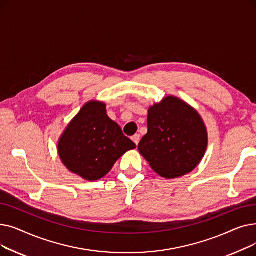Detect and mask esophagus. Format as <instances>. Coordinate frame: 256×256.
I'll return each instance as SVG.
<instances>
[{
  "label": "esophagus",
  "instance_id": "1",
  "mask_svg": "<svg viewBox=\"0 0 256 256\" xmlns=\"http://www.w3.org/2000/svg\"><path fill=\"white\" fill-rule=\"evenodd\" d=\"M132 140L135 142V144L136 145H138L139 144V141H140V135L139 134H136V135H134L132 137Z\"/></svg>",
  "mask_w": 256,
  "mask_h": 256
}]
</instances>
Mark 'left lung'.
I'll use <instances>...</instances> for the list:
<instances>
[{
	"mask_svg": "<svg viewBox=\"0 0 256 256\" xmlns=\"http://www.w3.org/2000/svg\"><path fill=\"white\" fill-rule=\"evenodd\" d=\"M148 132L138 150L162 178H176L194 170L208 147L202 118L191 106L166 96L148 109Z\"/></svg>",
	"mask_w": 256,
	"mask_h": 256,
	"instance_id": "1",
	"label": "left lung"
}]
</instances>
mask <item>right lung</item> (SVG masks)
<instances>
[{
    "instance_id": "right-lung-1",
    "label": "right lung",
    "mask_w": 256,
    "mask_h": 256,
    "mask_svg": "<svg viewBox=\"0 0 256 256\" xmlns=\"http://www.w3.org/2000/svg\"><path fill=\"white\" fill-rule=\"evenodd\" d=\"M136 144L106 115V104L91 100L67 126L58 143L65 167L86 180H98Z\"/></svg>"
}]
</instances>
